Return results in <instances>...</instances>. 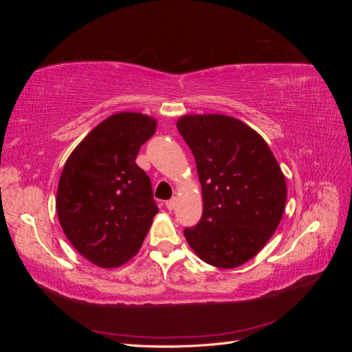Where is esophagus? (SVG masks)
Listing matches in <instances>:
<instances>
[{
    "instance_id": "esophagus-1",
    "label": "esophagus",
    "mask_w": 352,
    "mask_h": 352,
    "mask_svg": "<svg viewBox=\"0 0 352 352\" xmlns=\"http://www.w3.org/2000/svg\"><path fill=\"white\" fill-rule=\"evenodd\" d=\"M176 206H177V198H172V199H168L167 202H166V207H167V210H175L176 208Z\"/></svg>"
}]
</instances>
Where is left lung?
Masks as SVG:
<instances>
[{"label":"left lung","instance_id":"left-lung-1","mask_svg":"<svg viewBox=\"0 0 352 352\" xmlns=\"http://www.w3.org/2000/svg\"><path fill=\"white\" fill-rule=\"evenodd\" d=\"M176 126L195 157L202 190V217L185 238L204 263L235 269L278 229L285 175L261 135L235 117L186 114Z\"/></svg>","mask_w":352,"mask_h":352}]
</instances>
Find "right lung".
Segmentation results:
<instances>
[{
    "mask_svg": "<svg viewBox=\"0 0 352 352\" xmlns=\"http://www.w3.org/2000/svg\"><path fill=\"white\" fill-rule=\"evenodd\" d=\"M157 120L142 113L111 114L83 138L63 168L56 208L69 242L102 269L133 258L158 207L151 180L135 163Z\"/></svg>",
    "mask_w": 352,
    "mask_h": 352,
    "instance_id": "add662e5",
    "label": "right lung"
}]
</instances>
